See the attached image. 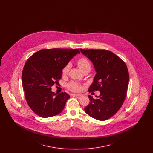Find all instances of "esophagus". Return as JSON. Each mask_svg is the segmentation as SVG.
<instances>
[{
  "mask_svg": "<svg viewBox=\"0 0 153 153\" xmlns=\"http://www.w3.org/2000/svg\"><path fill=\"white\" fill-rule=\"evenodd\" d=\"M73 96L78 98V99H80L81 97H82V95H80V94H73Z\"/></svg>",
  "mask_w": 153,
  "mask_h": 153,
  "instance_id": "esophagus-1",
  "label": "esophagus"
}]
</instances>
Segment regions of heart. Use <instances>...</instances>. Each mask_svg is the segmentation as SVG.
<instances>
[{
  "instance_id": "b5f03b06",
  "label": "heart",
  "mask_w": 153,
  "mask_h": 153,
  "mask_svg": "<svg viewBox=\"0 0 153 153\" xmlns=\"http://www.w3.org/2000/svg\"><path fill=\"white\" fill-rule=\"evenodd\" d=\"M77 64L79 66L80 69L83 72L88 69H91V63L87 58H85V57H81V58H79L77 60ZM69 68H70V64H66L62 70V74L63 76L66 75L69 72ZM67 87L69 90H71L72 91H74V92H77V91H80L81 88V85L79 83L74 82V81H72L70 83H69L68 84Z\"/></svg>"
}]
</instances>
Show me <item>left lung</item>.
Wrapping results in <instances>:
<instances>
[{"mask_svg":"<svg viewBox=\"0 0 153 153\" xmlns=\"http://www.w3.org/2000/svg\"><path fill=\"white\" fill-rule=\"evenodd\" d=\"M80 51L93 62L97 72L88 91L100 93L96 99L88 96L90 102L84 110L97 120H107L119 110L125 100L129 81L127 67L121 58L108 50L80 49Z\"/></svg>","mask_w":153,"mask_h":153,"instance_id":"8db88e82","label":"left lung"}]
</instances>
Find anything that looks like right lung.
<instances>
[{
  "mask_svg": "<svg viewBox=\"0 0 153 153\" xmlns=\"http://www.w3.org/2000/svg\"><path fill=\"white\" fill-rule=\"evenodd\" d=\"M79 49H44L27 59L23 69L22 87L30 108L42 117H54L64 108L70 96L54 94L51 86L59 85L62 70Z\"/></svg>",
  "mask_w": 153,
  "mask_h": 153,
  "instance_id": "right-lung-1",
  "label": "right lung"
}]
</instances>
